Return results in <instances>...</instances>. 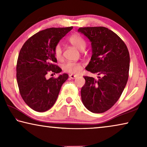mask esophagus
<instances>
[{
	"mask_svg": "<svg viewBox=\"0 0 147 147\" xmlns=\"http://www.w3.org/2000/svg\"><path fill=\"white\" fill-rule=\"evenodd\" d=\"M77 75H75V74H69V77L72 78V79H74V78H75Z\"/></svg>",
	"mask_w": 147,
	"mask_h": 147,
	"instance_id": "34e87169",
	"label": "esophagus"
}]
</instances>
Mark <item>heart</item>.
I'll return each instance as SVG.
<instances>
[{"label": "heart", "instance_id": "obj_1", "mask_svg": "<svg viewBox=\"0 0 147 147\" xmlns=\"http://www.w3.org/2000/svg\"><path fill=\"white\" fill-rule=\"evenodd\" d=\"M67 40L71 44L78 49L82 51L86 46V42L84 38L78 34H72L68 38ZM54 55L59 61L63 59V50L60 44L55 45L54 48ZM82 69V65L79 62H67L63 65V71L71 74H78Z\"/></svg>", "mask_w": 147, "mask_h": 147}]
</instances>
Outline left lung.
I'll return each instance as SVG.
<instances>
[{"mask_svg":"<svg viewBox=\"0 0 147 147\" xmlns=\"http://www.w3.org/2000/svg\"><path fill=\"white\" fill-rule=\"evenodd\" d=\"M91 42L92 55L86 70L97 73V80L84 76L81 89L83 104L92 113H104L110 109L121 96L129 77L130 57L123 41L108 28H80Z\"/></svg>","mask_w":147,"mask_h":147,"instance_id":"left-lung-1","label":"left lung"}]
</instances>
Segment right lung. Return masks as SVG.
<instances>
[{
	"instance_id": "obj_1",
	"label": "right lung",
	"mask_w": 147,
	"mask_h": 147,
	"mask_svg": "<svg viewBox=\"0 0 147 147\" xmlns=\"http://www.w3.org/2000/svg\"><path fill=\"white\" fill-rule=\"evenodd\" d=\"M73 27L50 28L30 38L20 51L16 65V79L20 93L26 104L38 112L47 111L57 99L61 86L69 75L46 78L49 72L62 71L55 63L54 48Z\"/></svg>"
}]
</instances>
